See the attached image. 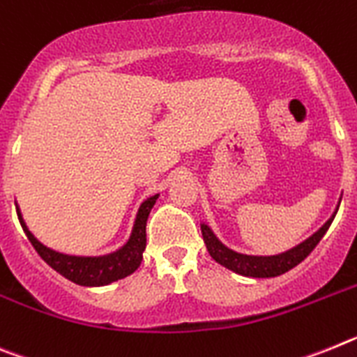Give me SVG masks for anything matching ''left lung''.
<instances>
[{
    "instance_id": "left-lung-1",
    "label": "left lung",
    "mask_w": 357,
    "mask_h": 357,
    "mask_svg": "<svg viewBox=\"0 0 357 357\" xmlns=\"http://www.w3.org/2000/svg\"><path fill=\"white\" fill-rule=\"evenodd\" d=\"M333 219L334 215L312 237H309L307 241H303L296 248H293V250H289L286 253H280V255L271 257H253L234 252L230 248H226L206 225H201V234H203L206 250H208V253L212 255V259L215 262H219L225 268L231 269V271L238 273V275H243V277L271 278L278 277V275H284L286 271L293 269L294 266H298L314 250L316 244L320 243L325 231L328 230L331 222H333Z\"/></svg>"
}]
</instances>
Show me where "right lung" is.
Returning <instances> with one entry per match:
<instances>
[{
    "label": "right lung",
    "mask_w": 357,
    "mask_h": 357,
    "mask_svg": "<svg viewBox=\"0 0 357 357\" xmlns=\"http://www.w3.org/2000/svg\"><path fill=\"white\" fill-rule=\"evenodd\" d=\"M156 199L158 194L142 203L129 241L120 248L119 252L109 253V255L104 257L64 255V253L50 250L45 244L39 243L32 235V231L26 228L23 217H21L20 208L15 206V210H17V217H20V222L23 226L24 234H26L29 241L32 243V246L36 248V252L41 255V259L45 260L50 268H54L63 277H66L71 282H75L79 286L97 287L107 286L111 282H116L120 278L127 277V275H131L142 264V259H144L142 253H144L145 243H147L145 225H147V217L151 213V208L154 206V203H156Z\"/></svg>",
    "instance_id": "1"
}]
</instances>
